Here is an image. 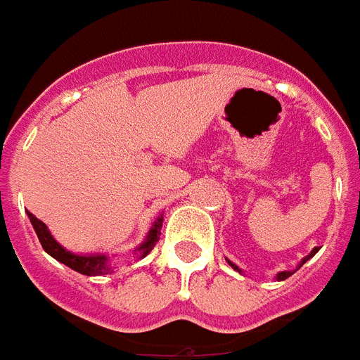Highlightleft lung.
I'll return each instance as SVG.
<instances>
[{"label": "left lung", "instance_id": "8db88e82", "mask_svg": "<svg viewBox=\"0 0 360 360\" xmlns=\"http://www.w3.org/2000/svg\"><path fill=\"white\" fill-rule=\"evenodd\" d=\"M318 251H320V247H314V249H312V251H310V255H307V257H304L303 260L299 262L297 269H299V267H301V266H303L304 262L310 260V258L314 257V255H316V252H318ZM226 262H229L230 266H232V269H236V271H240V273H241V269H240V267H238V266H236V264H232V262H230V260H226ZM294 273H295V269H294V271H278V273H277V277H275V278H277V281H284V278L292 277V275H294Z\"/></svg>", "mask_w": 360, "mask_h": 360}]
</instances>
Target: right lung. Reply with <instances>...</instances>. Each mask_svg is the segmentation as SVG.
<instances>
[{"label":"right lung","mask_w":360,"mask_h":360,"mask_svg":"<svg viewBox=\"0 0 360 360\" xmlns=\"http://www.w3.org/2000/svg\"><path fill=\"white\" fill-rule=\"evenodd\" d=\"M30 215L31 225H33L34 232L39 236V241L42 249H44L50 257L56 258L57 262H61L65 266H68L74 271L82 273V275H89V277H98V275H109V273L115 271V266L111 264V257L109 255H103V252H94V255H79V252L68 251L66 247H63L59 241L51 236L50 229L42 223L40 219H37L31 212H27ZM162 225H163V215H158L154 225L150 226L148 234H146L145 241L141 243L139 247H135L134 255L139 258H145L148 252L156 247L158 240H160V234H162Z\"/></svg>","instance_id":"add662e5"}]
</instances>
